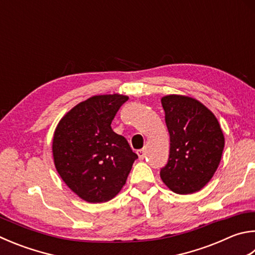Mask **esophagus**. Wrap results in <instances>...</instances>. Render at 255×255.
Instances as JSON below:
<instances>
[{
	"label": "esophagus",
	"mask_w": 255,
	"mask_h": 255,
	"mask_svg": "<svg viewBox=\"0 0 255 255\" xmlns=\"http://www.w3.org/2000/svg\"><path fill=\"white\" fill-rule=\"evenodd\" d=\"M137 155H138V158H139L140 160H142V159L145 158V157H146L145 149H139V150H137Z\"/></svg>",
	"instance_id": "34e87169"
}]
</instances>
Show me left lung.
Segmentation results:
<instances>
[{
    "instance_id": "8db88e82",
    "label": "left lung",
    "mask_w": 255,
    "mask_h": 255,
    "mask_svg": "<svg viewBox=\"0 0 255 255\" xmlns=\"http://www.w3.org/2000/svg\"><path fill=\"white\" fill-rule=\"evenodd\" d=\"M170 148L160 178L174 193L201 191L214 176L225 139L219 120L195 98L167 95L161 98Z\"/></svg>"
}]
</instances>
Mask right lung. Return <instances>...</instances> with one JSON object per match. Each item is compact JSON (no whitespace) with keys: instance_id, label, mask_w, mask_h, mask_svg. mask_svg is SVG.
Here are the masks:
<instances>
[{"instance_id":"1","label":"right lung","mask_w":255,"mask_h":255,"mask_svg":"<svg viewBox=\"0 0 255 255\" xmlns=\"http://www.w3.org/2000/svg\"><path fill=\"white\" fill-rule=\"evenodd\" d=\"M128 96L99 95L81 101L60 119L53 133L57 172L78 197L108 202L122 191L138 157L112 122Z\"/></svg>"}]
</instances>
